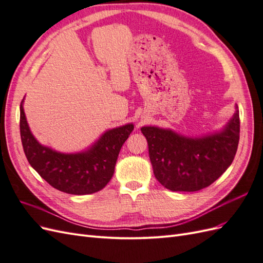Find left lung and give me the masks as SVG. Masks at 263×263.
<instances>
[{
    "label": "left lung",
    "mask_w": 263,
    "mask_h": 263,
    "mask_svg": "<svg viewBox=\"0 0 263 263\" xmlns=\"http://www.w3.org/2000/svg\"><path fill=\"white\" fill-rule=\"evenodd\" d=\"M224 128L202 137H185L168 128L141 127L154 174L165 189L195 192L208 187L232 164L239 142V110Z\"/></svg>",
    "instance_id": "8db88e82"
}]
</instances>
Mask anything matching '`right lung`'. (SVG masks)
I'll list each match as a JSON object with an SVG mask.
<instances>
[{
  "mask_svg": "<svg viewBox=\"0 0 263 263\" xmlns=\"http://www.w3.org/2000/svg\"><path fill=\"white\" fill-rule=\"evenodd\" d=\"M21 103L20 129L24 153L29 164L45 181L61 192L85 195L99 192L112 179L117 157L134 130L126 124L106 130L81 153L63 154L39 144L31 134Z\"/></svg>",
  "mask_w": 263,
  "mask_h": 263,
  "instance_id": "add662e5",
  "label": "right lung"
}]
</instances>
